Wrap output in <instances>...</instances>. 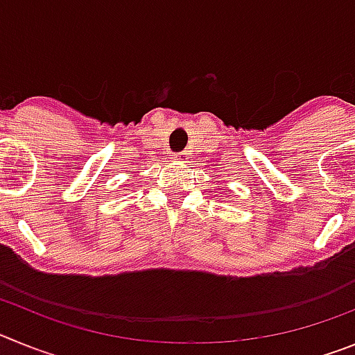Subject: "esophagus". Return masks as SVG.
I'll return each instance as SVG.
<instances>
[{"mask_svg":"<svg viewBox=\"0 0 355 355\" xmlns=\"http://www.w3.org/2000/svg\"><path fill=\"white\" fill-rule=\"evenodd\" d=\"M174 158L180 159V162H187V159H188V153H184V150H183V153H178V155H175Z\"/></svg>","mask_w":355,"mask_h":355,"instance_id":"1","label":"esophagus"}]
</instances>
